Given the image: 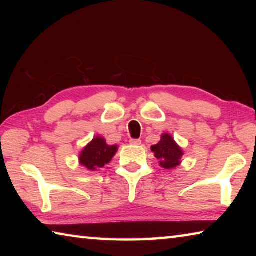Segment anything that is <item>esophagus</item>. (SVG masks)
<instances>
[{
	"label": "esophagus",
	"instance_id": "esophagus-1",
	"mask_svg": "<svg viewBox=\"0 0 256 256\" xmlns=\"http://www.w3.org/2000/svg\"><path fill=\"white\" fill-rule=\"evenodd\" d=\"M130 144L134 146H138L141 144V140H138V138H130Z\"/></svg>",
	"mask_w": 256,
	"mask_h": 256
}]
</instances>
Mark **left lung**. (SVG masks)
<instances>
[{
  "mask_svg": "<svg viewBox=\"0 0 256 256\" xmlns=\"http://www.w3.org/2000/svg\"><path fill=\"white\" fill-rule=\"evenodd\" d=\"M154 157L159 160V164L164 170H172L180 164L183 150L176 144L170 134L164 133L157 144L151 146Z\"/></svg>",
  "mask_w": 256,
  "mask_h": 256,
  "instance_id": "8db88e82",
  "label": "left lung"
}]
</instances>
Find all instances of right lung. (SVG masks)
<instances>
[{
  "label": "right lung",
  "instance_id": "right-lung-1",
  "mask_svg": "<svg viewBox=\"0 0 256 256\" xmlns=\"http://www.w3.org/2000/svg\"><path fill=\"white\" fill-rule=\"evenodd\" d=\"M116 151H118V146H108L105 138L96 136L81 151L79 162L86 170L94 172L110 162Z\"/></svg>",
  "mask_w": 256,
  "mask_h": 256
}]
</instances>
